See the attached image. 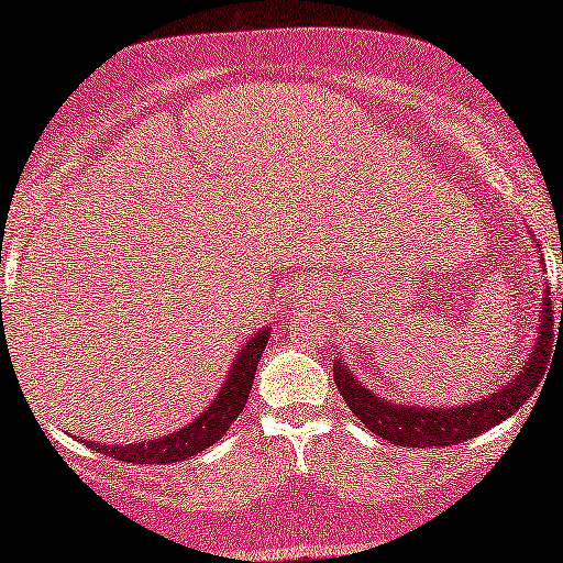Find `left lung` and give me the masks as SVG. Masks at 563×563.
I'll list each match as a JSON object with an SVG mask.
<instances>
[{
	"mask_svg": "<svg viewBox=\"0 0 563 563\" xmlns=\"http://www.w3.org/2000/svg\"><path fill=\"white\" fill-rule=\"evenodd\" d=\"M541 258V256H538ZM563 320V302H561ZM553 310H551V291L545 287L541 297V314H538V335L533 349L528 353V361L520 366V372L505 387L492 391L484 399L456 407H420V405H399L395 399L374 395L366 384L349 368V361L335 356L333 361V379L341 389L345 405L351 412L364 422V426L384 441L395 445H410V449H430V445H459L487 433L499 422L510 418L526 405V399L533 395L538 384L543 382V372L549 366L551 356V338H553Z\"/></svg>",
	"mask_w": 563,
	"mask_h": 563,
	"instance_id": "obj_1",
	"label": "left lung"
}]
</instances>
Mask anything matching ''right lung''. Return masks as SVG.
I'll list each match as a JSON object with an SVG mask.
<instances>
[{
  "instance_id": "1",
  "label": "right lung",
  "mask_w": 563,
  "mask_h": 563,
  "mask_svg": "<svg viewBox=\"0 0 563 563\" xmlns=\"http://www.w3.org/2000/svg\"><path fill=\"white\" fill-rule=\"evenodd\" d=\"M268 335H272V328H261L258 333L235 353L233 364H230V372L225 376V384L220 387L218 397L212 399L210 407H205V410L199 412V418L187 422L184 428L174 430V433L168 435L153 438V441L128 445H104L95 441L84 443H87L89 449L104 453V456L128 461V464H176V461L197 456L199 451L218 443L220 438L225 435V430L233 426L238 415L243 412L245 399H249L253 387V376H256L258 358L268 343Z\"/></svg>"
}]
</instances>
